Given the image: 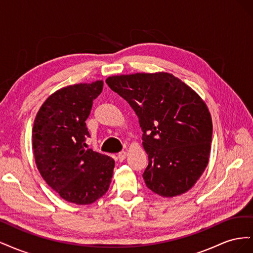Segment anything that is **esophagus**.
<instances>
[{
  "mask_svg": "<svg viewBox=\"0 0 253 253\" xmlns=\"http://www.w3.org/2000/svg\"><path fill=\"white\" fill-rule=\"evenodd\" d=\"M126 155H127L126 152H121V153H119V154H118L119 162H124V160H125L126 157Z\"/></svg>",
  "mask_w": 253,
  "mask_h": 253,
  "instance_id": "34e87169",
  "label": "esophagus"
}]
</instances>
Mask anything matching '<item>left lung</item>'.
Segmentation results:
<instances>
[{
	"instance_id": "8db88e82",
	"label": "left lung",
	"mask_w": 253,
	"mask_h": 253,
	"mask_svg": "<svg viewBox=\"0 0 253 253\" xmlns=\"http://www.w3.org/2000/svg\"><path fill=\"white\" fill-rule=\"evenodd\" d=\"M105 82L139 118L149 157L145 185L163 197L186 193L209 163L212 119L205 101L165 72L112 76Z\"/></svg>"
}]
</instances>
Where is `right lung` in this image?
<instances>
[{"mask_svg":"<svg viewBox=\"0 0 253 253\" xmlns=\"http://www.w3.org/2000/svg\"><path fill=\"white\" fill-rule=\"evenodd\" d=\"M103 81L73 84L52 93L38 111L33 127L36 165L47 185L76 205H89L109 190L114 159L91 149L85 120Z\"/></svg>","mask_w":253,"mask_h":253,"instance_id":"obj_1","label":"right lung"}]
</instances>
